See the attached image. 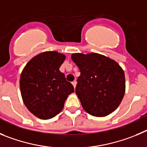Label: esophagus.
<instances>
[{"label": "esophagus", "instance_id": "1", "mask_svg": "<svg viewBox=\"0 0 147 147\" xmlns=\"http://www.w3.org/2000/svg\"><path fill=\"white\" fill-rule=\"evenodd\" d=\"M72 85H73L74 88H75V86H76V84H77V81H76V80H74V81L72 83Z\"/></svg>", "mask_w": 147, "mask_h": 147}]
</instances>
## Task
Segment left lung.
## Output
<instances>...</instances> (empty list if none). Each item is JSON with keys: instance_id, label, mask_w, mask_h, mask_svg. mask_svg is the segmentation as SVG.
Returning <instances> with one entry per match:
<instances>
[{"instance_id": "1", "label": "left lung", "mask_w": 147, "mask_h": 147, "mask_svg": "<svg viewBox=\"0 0 147 147\" xmlns=\"http://www.w3.org/2000/svg\"><path fill=\"white\" fill-rule=\"evenodd\" d=\"M78 67L75 94L82 107L94 116H106L120 105L125 93L124 70L113 59L96 53H73Z\"/></svg>"}]
</instances>
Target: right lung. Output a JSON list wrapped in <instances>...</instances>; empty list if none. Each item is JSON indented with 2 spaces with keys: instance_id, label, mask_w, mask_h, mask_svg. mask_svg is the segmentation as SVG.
Masks as SVG:
<instances>
[{
  "instance_id": "add662e5",
  "label": "right lung",
  "mask_w": 147,
  "mask_h": 147,
  "mask_svg": "<svg viewBox=\"0 0 147 147\" xmlns=\"http://www.w3.org/2000/svg\"><path fill=\"white\" fill-rule=\"evenodd\" d=\"M65 55L56 51L41 53L22 69L20 79L21 96L26 108L35 116L49 119L63 109L74 87L60 70Z\"/></svg>"
}]
</instances>
